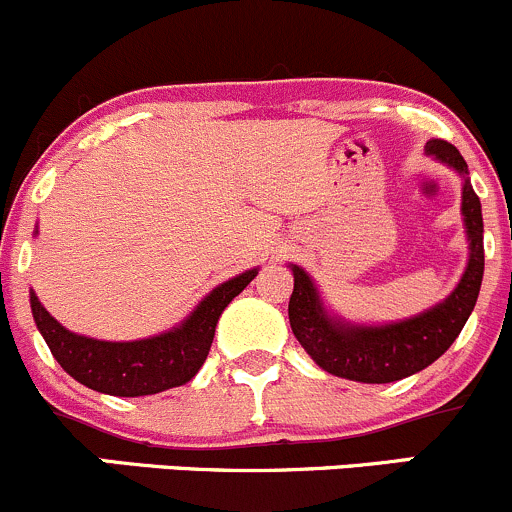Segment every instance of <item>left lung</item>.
I'll return each instance as SVG.
<instances>
[{"label": "left lung", "instance_id": "obj_1", "mask_svg": "<svg viewBox=\"0 0 512 512\" xmlns=\"http://www.w3.org/2000/svg\"><path fill=\"white\" fill-rule=\"evenodd\" d=\"M424 152L444 161L461 176L469 174L459 149L444 139H429ZM461 213L471 250L464 277L441 304L397 324L358 326L336 319L324 309V301L309 274L292 265L294 292L289 297V324L319 368L355 383L380 385L419 373L449 351L469 321L483 279V215L481 201L473 193L469 179H464Z\"/></svg>", "mask_w": 512, "mask_h": 512}]
</instances>
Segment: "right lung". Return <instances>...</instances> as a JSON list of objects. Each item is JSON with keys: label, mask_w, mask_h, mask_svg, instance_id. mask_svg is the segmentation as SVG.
Returning a JSON list of instances; mask_svg holds the SVG:
<instances>
[{"label": "right lung", "mask_w": 512, "mask_h": 512, "mask_svg": "<svg viewBox=\"0 0 512 512\" xmlns=\"http://www.w3.org/2000/svg\"><path fill=\"white\" fill-rule=\"evenodd\" d=\"M255 277L257 270H247L218 284L181 326L142 341L112 343L71 333L43 309L34 292L31 311L53 358L80 385L115 397L157 395L186 385L201 370L220 314Z\"/></svg>", "instance_id": "add662e5"}]
</instances>
